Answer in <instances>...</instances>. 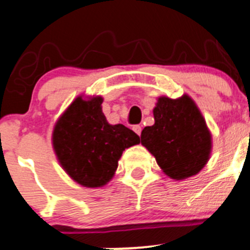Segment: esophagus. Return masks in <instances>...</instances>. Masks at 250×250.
Listing matches in <instances>:
<instances>
[{
  "instance_id": "34e87169",
  "label": "esophagus",
  "mask_w": 250,
  "mask_h": 250,
  "mask_svg": "<svg viewBox=\"0 0 250 250\" xmlns=\"http://www.w3.org/2000/svg\"><path fill=\"white\" fill-rule=\"evenodd\" d=\"M132 130H134V131L136 132L139 136H140V135H141V126H140V125H135V126L132 127Z\"/></svg>"
}]
</instances>
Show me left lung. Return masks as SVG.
<instances>
[{
	"label": "left lung",
	"instance_id": "left-lung-1",
	"mask_svg": "<svg viewBox=\"0 0 250 250\" xmlns=\"http://www.w3.org/2000/svg\"><path fill=\"white\" fill-rule=\"evenodd\" d=\"M155 124L141 131V144L162 172L176 181L197 175L212 152V134L189 95L159 97L152 110Z\"/></svg>",
	"mask_w": 250,
	"mask_h": 250
}]
</instances>
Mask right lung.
<instances>
[{
  "label": "right lung",
  "mask_w": 250,
  "mask_h": 250,
  "mask_svg": "<svg viewBox=\"0 0 250 250\" xmlns=\"http://www.w3.org/2000/svg\"><path fill=\"white\" fill-rule=\"evenodd\" d=\"M100 95H79L59 116L52 134L57 160L74 182L88 188L105 186L119 160L140 137L123 124L111 125L103 113Z\"/></svg>",
  "instance_id": "obj_1"
}]
</instances>
